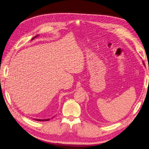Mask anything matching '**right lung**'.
<instances>
[{"mask_svg":"<svg viewBox=\"0 0 149 149\" xmlns=\"http://www.w3.org/2000/svg\"><path fill=\"white\" fill-rule=\"evenodd\" d=\"M38 36H35L34 37H33L31 39V40H33V39H35V38L36 37H37ZM36 119V120H37V121H48V120H49V119Z\"/></svg>","mask_w":149,"mask_h":149,"instance_id":"right-lung-1","label":"right lung"}]
</instances>
